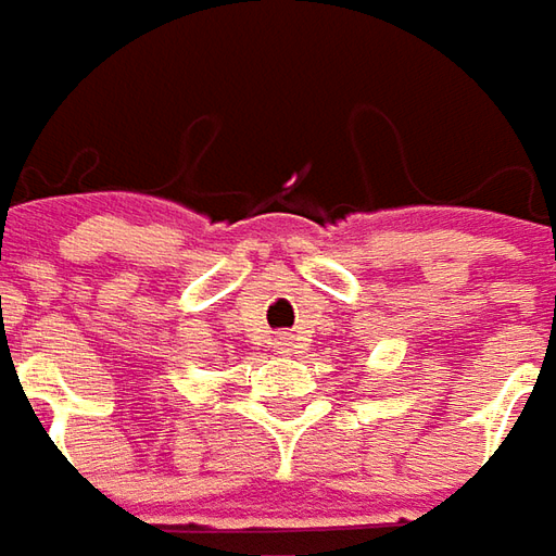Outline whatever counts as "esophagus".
<instances>
[{
	"label": "esophagus",
	"mask_w": 556,
	"mask_h": 556,
	"mask_svg": "<svg viewBox=\"0 0 556 556\" xmlns=\"http://www.w3.org/2000/svg\"><path fill=\"white\" fill-rule=\"evenodd\" d=\"M298 341H301V338H294V334H289V331H282V334H277V338H274V350L289 356V353H294V350H298Z\"/></svg>",
	"instance_id": "obj_1"
}]
</instances>
